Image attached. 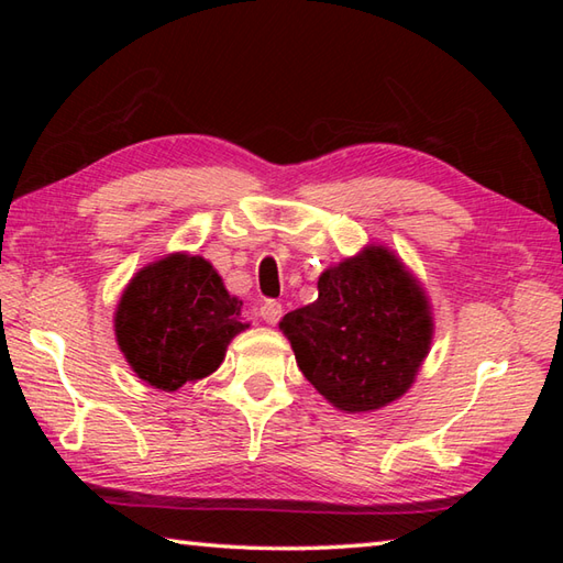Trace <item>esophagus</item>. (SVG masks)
<instances>
[{"label": "esophagus", "instance_id": "obj_1", "mask_svg": "<svg viewBox=\"0 0 563 563\" xmlns=\"http://www.w3.org/2000/svg\"><path fill=\"white\" fill-rule=\"evenodd\" d=\"M261 317L266 324H278L280 317H283V305L275 302V300H268L261 305Z\"/></svg>", "mask_w": 563, "mask_h": 563}]
</instances>
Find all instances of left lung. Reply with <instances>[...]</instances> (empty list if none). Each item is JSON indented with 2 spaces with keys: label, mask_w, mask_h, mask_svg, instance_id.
<instances>
[{
  "label": "left lung",
  "mask_w": 563,
  "mask_h": 563,
  "mask_svg": "<svg viewBox=\"0 0 563 563\" xmlns=\"http://www.w3.org/2000/svg\"><path fill=\"white\" fill-rule=\"evenodd\" d=\"M319 297L280 319L297 367L343 413L401 399L433 343L423 285L391 249L367 244L319 275Z\"/></svg>",
  "instance_id": "1"
}]
</instances>
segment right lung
Returning a JSON list of instances; mask_svg holds the SVG:
<instances>
[{
	"label": "right lung",
	"instance_id": "1",
	"mask_svg": "<svg viewBox=\"0 0 563 563\" xmlns=\"http://www.w3.org/2000/svg\"><path fill=\"white\" fill-rule=\"evenodd\" d=\"M242 300L202 256L176 251L140 268L118 300L113 331L133 373L162 391L212 375L246 331Z\"/></svg>",
	"mask_w": 563,
	"mask_h": 563
}]
</instances>
